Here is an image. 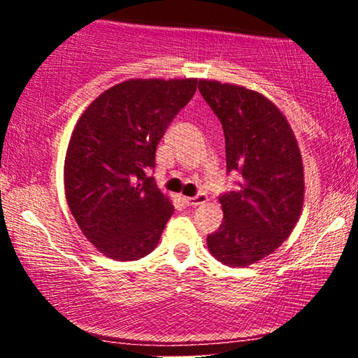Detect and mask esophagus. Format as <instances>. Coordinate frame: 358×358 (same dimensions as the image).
<instances>
[{"label": "esophagus", "mask_w": 358, "mask_h": 358, "mask_svg": "<svg viewBox=\"0 0 358 358\" xmlns=\"http://www.w3.org/2000/svg\"><path fill=\"white\" fill-rule=\"evenodd\" d=\"M207 202V195L205 193H196L195 196H183V203L187 207H199V205H203Z\"/></svg>", "instance_id": "obj_1"}]
</instances>
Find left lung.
<instances>
[{"instance_id": "8db88e82", "label": "left lung", "mask_w": 358, "mask_h": 358, "mask_svg": "<svg viewBox=\"0 0 358 358\" xmlns=\"http://www.w3.org/2000/svg\"><path fill=\"white\" fill-rule=\"evenodd\" d=\"M199 90L219 117L227 173L242 178L219 202L224 222L207 237L220 262L244 268L274 252L299 219L305 195L301 153L286 117L269 99L239 85L200 80Z\"/></svg>"}]
</instances>
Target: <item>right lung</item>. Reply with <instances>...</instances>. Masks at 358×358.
Here are the masks:
<instances>
[{
    "mask_svg": "<svg viewBox=\"0 0 358 358\" xmlns=\"http://www.w3.org/2000/svg\"><path fill=\"white\" fill-rule=\"evenodd\" d=\"M196 79L126 80L82 114L65 156V195L80 231L104 256L136 261L156 248L173 205L156 187V146Z\"/></svg>",
    "mask_w": 358,
    "mask_h": 358,
    "instance_id": "right-lung-1",
    "label": "right lung"
}]
</instances>
